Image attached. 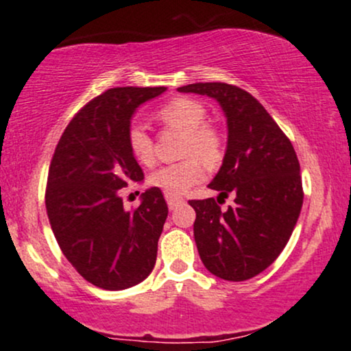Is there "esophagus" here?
Returning <instances> with one entry per match:
<instances>
[{
  "mask_svg": "<svg viewBox=\"0 0 351 351\" xmlns=\"http://www.w3.org/2000/svg\"><path fill=\"white\" fill-rule=\"evenodd\" d=\"M167 203H168V208H170V209H175L176 206H180V204L183 203V198H180V196L167 195Z\"/></svg>",
  "mask_w": 351,
  "mask_h": 351,
  "instance_id": "obj_1",
  "label": "esophagus"
}]
</instances>
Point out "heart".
<instances>
[{"label": "heart", "mask_w": 351, "mask_h": 351, "mask_svg": "<svg viewBox=\"0 0 351 351\" xmlns=\"http://www.w3.org/2000/svg\"><path fill=\"white\" fill-rule=\"evenodd\" d=\"M156 117L168 127L183 132V155L188 158L156 168L148 181L152 186L163 189L167 195L176 196L203 180L204 170L201 160L208 165L219 162L223 155V140L215 127L204 123L208 112L203 104L195 99H173L156 112ZM127 138L128 148L136 162L153 163V142L143 125H130Z\"/></svg>", "instance_id": "obj_1"}]
</instances>
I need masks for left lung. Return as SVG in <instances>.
<instances>
[{
    "label": "left lung",
    "instance_id": "obj_1",
    "mask_svg": "<svg viewBox=\"0 0 351 351\" xmlns=\"http://www.w3.org/2000/svg\"><path fill=\"white\" fill-rule=\"evenodd\" d=\"M180 92L217 100L228 122L223 165L208 184L217 201L191 199L195 241L204 267L224 280L256 277L279 257L299 219L304 189L291 140L249 92L224 82H198ZM231 194L226 212L221 200Z\"/></svg>",
    "mask_w": 351,
    "mask_h": 351
}]
</instances>
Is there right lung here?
<instances>
[{"label": "right lung", "mask_w": 351, "mask_h": 351, "mask_svg": "<svg viewBox=\"0 0 351 351\" xmlns=\"http://www.w3.org/2000/svg\"><path fill=\"white\" fill-rule=\"evenodd\" d=\"M167 87H115L84 106L60 136L46 188L47 217L60 251L84 279L106 291L150 276L168 216L160 188L125 209L122 188L143 180L128 148L135 110Z\"/></svg>", "instance_id": "obj_1"}]
</instances>
